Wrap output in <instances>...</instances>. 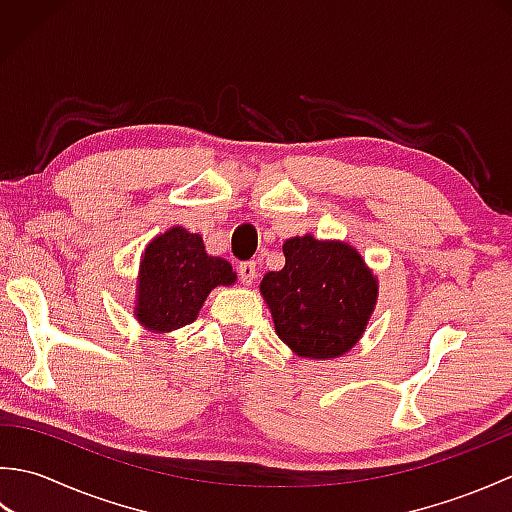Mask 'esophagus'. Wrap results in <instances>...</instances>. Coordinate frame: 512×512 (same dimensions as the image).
Wrapping results in <instances>:
<instances>
[{"label":"esophagus","mask_w":512,"mask_h":512,"mask_svg":"<svg viewBox=\"0 0 512 512\" xmlns=\"http://www.w3.org/2000/svg\"><path fill=\"white\" fill-rule=\"evenodd\" d=\"M237 273H239V279H242V284L250 286L257 277V264L255 262H242L237 268Z\"/></svg>","instance_id":"esophagus-1"}]
</instances>
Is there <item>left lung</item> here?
Here are the masks:
<instances>
[{"label":"left lung","instance_id":"8db88e82","mask_svg":"<svg viewBox=\"0 0 512 512\" xmlns=\"http://www.w3.org/2000/svg\"><path fill=\"white\" fill-rule=\"evenodd\" d=\"M286 266L262 279L281 341L306 358H336L361 339L378 297L363 257L312 235L284 244Z\"/></svg>","mask_w":512,"mask_h":512}]
</instances>
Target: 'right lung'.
<instances>
[{
  "label": "right lung",
  "mask_w": 512,
  "mask_h": 512,
  "mask_svg": "<svg viewBox=\"0 0 512 512\" xmlns=\"http://www.w3.org/2000/svg\"><path fill=\"white\" fill-rule=\"evenodd\" d=\"M233 281L231 264L206 255L200 235L176 226L145 248L136 317L154 332L178 330L195 321L215 286Z\"/></svg>",
  "instance_id": "right-lung-1"
}]
</instances>
